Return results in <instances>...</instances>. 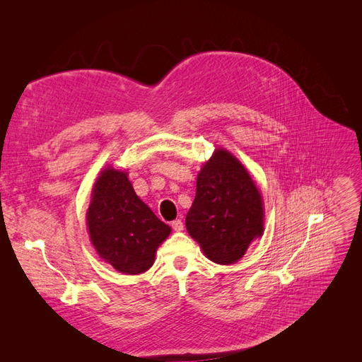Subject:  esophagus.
Segmentation results:
<instances>
[{
  "label": "esophagus",
  "mask_w": 362,
  "mask_h": 362,
  "mask_svg": "<svg viewBox=\"0 0 362 362\" xmlns=\"http://www.w3.org/2000/svg\"><path fill=\"white\" fill-rule=\"evenodd\" d=\"M171 227H173V230H176V232H182L183 230V221L180 218L171 221Z\"/></svg>",
  "instance_id": "esophagus-1"
}]
</instances>
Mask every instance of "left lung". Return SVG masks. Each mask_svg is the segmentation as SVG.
I'll use <instances>...</instances> for the list:
<instances>
[{
  "instance_id": "obj_1",
  "label": "left lung",
  "mask_w": 362,
  "mask_h": 362,
  "mask_svg": "<svg viewBox=\"0 0 362 362\" xmlns=\"http://www.w3.org/2000/svg\"><path fill=\"white\" fill-rule=\"evenodd\" d=\"M186 229L217 264L239 261L264 232L262 198L242 163L218 148L201 168Z\"/></svg>"
}]
</instances>
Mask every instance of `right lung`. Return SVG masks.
<instances>
[{"label": "right lung", "instance_id": "obj_1", "mask_svg": "<svg viewBox=\"0 0 362 362\" xmlns=\"http://www.w3.org/2000/svg\"><path fill=\"white\" fill-rule=\"evenodd\" d=\"M86 224L98 255L123 274L145 273L171 229L139 199L122 170L107 167L92 189Z\"/></svg>", "mask_w": 362, "mask_h": 362}]
</instances>
